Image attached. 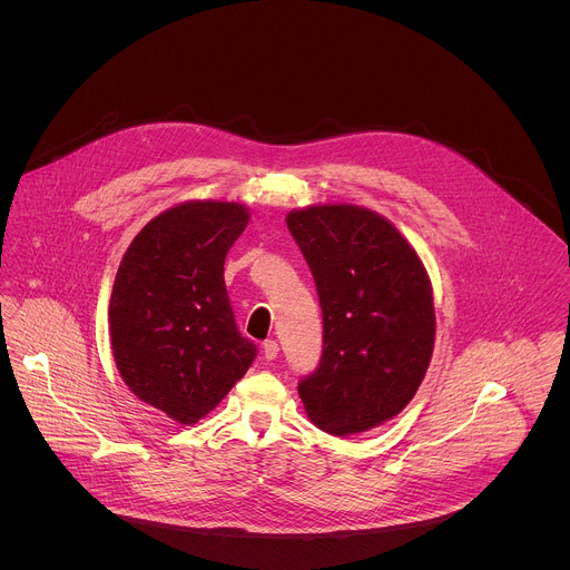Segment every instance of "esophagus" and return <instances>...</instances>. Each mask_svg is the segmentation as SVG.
<instances>
[{
  "instance_id": "34e87169",
  "label": "esophagus",
  "mask_w": 570,
  "mask_h": 570,
  "mask_svg": "<svg viewBox=\"0 0 570 570\" xmlns=\"http://www.w3.org/2000/svg\"><path fill=\"white\" fill-rule=\"evenodd\" d=\"M263 355H265V360H274L278 355V342L276 340H265L263 342Z\"/></svg>"
}]
</instances>
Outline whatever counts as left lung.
Returning a JSON list of instances; mask_svg holds the SVG:
<instances>
[{
  "instance_id": "left-lung-1",
  "label": "left lung",
  "mask_w": 570,
  "mask_h": 570,
  "mask_svg": "<svg viewBox=\"0 0 570 570\" xmlns=\"http://www.w3.org/2000/svg\"><path fill=\"white\" fill-rule=\"evenodd\" d=\"M287 228L323 309L318 368L298 382L305 410L337 436L382 425L414 397L432 357L425 267L391 222L351 204L292 210Z\"/></svg>"
}]
</instances>
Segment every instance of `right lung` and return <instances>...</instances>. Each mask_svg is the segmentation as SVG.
Masks as SVG:
<instances>
[{"instance_id":"1","label":"right lung","mask_w":570,"mask_h":570,"mask_svg":"<svg viewBox=\"0 0 570 570\" xmlns=\"http://www.w3.org/2000/svg\"><path fill=\"white\" fill-rule=\"evenodd\" d=\"M247 219L233 202L179 204L136 235L114 281L109 333L120 377L184 425L217 406L256 357L224 281Z\"/></svg>"}]
</instances>
